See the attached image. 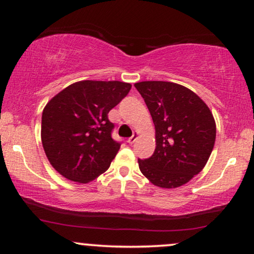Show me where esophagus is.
Returning <instances> with one entry per match:
<instances>
[{
    "label": "esophagus",
    "instance_id": "esophagus-1",
    "mask_svg": "<svg viewBox=\"0 0 254 254\" xmlns=\"http://www.w3.org/2000/svg\"><path fill=\"white\" fill-rule=\"evenodd\" d=\"M136 138H137V133H134L129 138H128L127 142L129 144H133V143H135V141H136Z\"/></svg>",
    "mask_w": 254,
    "mask_h": 254
}]
</instances>
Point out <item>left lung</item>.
I'll use <instances>...</instances> for the list:
<instances>
[{"label":"left lung","instance_id":"obj_1","mask_svg":"<svg viewBox=\"0 0 254 254\" xmlns=\"http://www.w3.org/2000/svg\"><path fill=\"white\" fill-rule=\"evenodd\" d=\"M151 114L156 148L138 159L141 172L155 186L176 189L201 172L213 151L216 125L196 93L172 82L135 83Z\"/></svg>","mask_w":254,"mask_h":254}]
</instances>
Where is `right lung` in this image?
I'll return each mask as SVG.
<instances>
[{
	"mask_svg": "<svg viewBox=\"0 0 254 254\" xmlns=\"http://www.w3.org/2000/svg\"><path fill=\"white\" fill-rule=\"evenodd\" d=\"M131 85L119 81H81L45 106L41 142L52 166L71 182L86 184L110 168L120 149L107 114Z\"/></svg>",
	"mask_w": 254,
	"mask_h": 254,
	"instance_id": "right-lung-1",
	"label": "right lung"
}]
</instances>
